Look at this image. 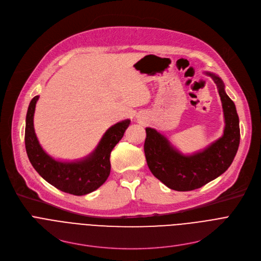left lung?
I'll return each instance as SVG.
<instances>
[{"label":"left lung","mask_w":261,"mask_h":261,"mask_svg":"<svg viewBox=\"0 0 261 261\" xmlns=\"http://www.w3.org/2000/svg\"><path fill=\"white\" fill-rule=\"evenodd\" d=\"M217 85L225 127L223 135L203 151L182 155L169 140L153 128H146L144 155L151 172L168 188L175 191L198 189L224 173L231 165L240 144L239 116L233 101L227 96L222 80L205 72Z\"/></svg>","instance_id":"1"}]
</instances>
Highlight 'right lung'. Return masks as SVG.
<instances>
[{
    "instance_id": "add662e5",
    "label": "right lung",
    "mask_w": 261,
    "mask_h": 261,
    "mask_svg": "<svg viewBox=\"0 0 261 261\" xmlns=\"http://www.w3.org/2000/svg\"><path fill=\"white\" fill-rule=\"evenodd\" d=\"M38 99L39 96H35L31 100L25 118L24 143L31 164L47 182L63 192L81 196L97 190L110 173V153L124 136L130 120L111 126L88 157L79 161L63 162L51 158L36 136L34 114Z\"/></svg>"
}]
</instances>
